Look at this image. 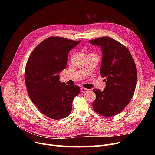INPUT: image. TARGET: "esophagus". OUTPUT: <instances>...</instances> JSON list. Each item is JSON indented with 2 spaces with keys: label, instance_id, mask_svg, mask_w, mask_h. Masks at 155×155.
Segmentation results:
<instances>
[{
  "label": "esophagus",
  "instance_id": "obj_1",
  "mask_svg": "<svg viewBox=\"0 0 155 155\" xmlns=\"http://www.w3.org/2000/svg\"><path fill=\"white\" fill-rule=\"evenodd\" d=\"M80 90H81V92H83V93H85V92H87L89 90L88 89H87V88H84V87H82L80 88Z\"/></svg>",
  "mask_w": 155,
  "mask_h": 155
}]
</instances>
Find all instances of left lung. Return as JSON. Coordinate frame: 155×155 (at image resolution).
<instances>
[{
    "instance_id": "obj_1",
    "label": "left lung",
    "mask_w": 155,
    "mask_h": 155,
    "mask_svg": "<svg viewBox=\"0 0 155 155\" xmlns=\"http://www.w3.org/2000/svg\"><path fill=\"white\" fill-rule=\"evenodd\" d=\"M89 43L101 48L100 73L107 80L104 91L93 90L96 95L93 109L103 116H114L127 106L134 95L137 82L136 64L128 49L109 36L90 40Z\"/></svg>"
}]
</instances>
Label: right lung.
Listing matches in <instances>:
<instances>
[{
	"instance_id": "1",
	"label": "right lung",
	"mask_w": 155,
	"mask_h": 155,
	"mask_svg": "<svg viewBox=\"0 0 155 155\" xmlns=\"http://www.w3.org/2000/svg\"><path fill=\"white\" fill-rule=\"evenodd\" d=\"M80 41L51 36L32 51L26 63L24 80L31 100L44 115L58 120L69 116L72 102L80 93L77 85L60 81L67 67L68 54Z\"/></svg>"
}]
</instances>
